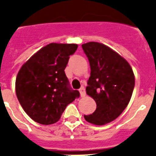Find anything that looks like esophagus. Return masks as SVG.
Segmentation results:
<instances>
[{
	"label": "esophagus",
	"instance_id": "1",
	"mask_svg": "<svg viewBox=\"0 0 156 156\" xmlns=\"http://www.w3.org/2000/svg\"><path fill=\"white\" fill-rule=\"evenodd\" d=\"M79 92H80V95L82 97H84L86 95V90H85V88L84 87H82L79 89Z\"/></svg>",
	"mask_w": 156,
	"mask_h": 156
}]
</instances>
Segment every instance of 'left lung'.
Instances as JSON below:
<instances>
[{
  "mask_svg": "<svg viewBox=\"0 0 156 156\" xmlns=\"http://www.w3.org/2000/svg\"><path fill=\"white\" fill-rule=\"evenodd\" d=\"M90 66L86 91L96 103L87 121L102 126L117 118L126 109L134 88V74L126 60L106 45L89 42L82 45Z\"/></svg>",
  "mask_w": 156,
  "mask_h": 156,
  "instance_id": "1",
  "label": "left lung"
}]
</instances>
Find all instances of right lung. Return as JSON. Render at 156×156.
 I'll return each instance as SVG.
<instances>
[{
	"mask_svg": "<svg viewBox=\"0 0 156 156\" xmlns=\"http://www.w3.org/2000/svg\"><path fill=\"white\" fill-rule=\"evenodd\" d=\"M77 48L74 44H49L34 54L18 73L16 95L35 122L56 123L66 106L79 97V91L70 87L65 73L69 56Z\"/></svg>",
	"mask_w": 156,
	"mask_h": 156,
	"instance_id": "obj_1",
	"label": "right lung"
}]
</instances>
